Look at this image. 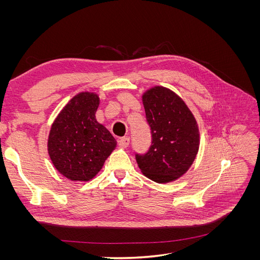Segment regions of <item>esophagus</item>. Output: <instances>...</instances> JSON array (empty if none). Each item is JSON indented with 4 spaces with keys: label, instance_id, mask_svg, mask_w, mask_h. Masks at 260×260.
<instances>
[{
    "label": "esophagus",
    "instance_id": "esophagus-1",
    "mask_svg": "<svg viewBox=\"0 0 260 260\" xmlns=\"http://www.w3.org/2000/svg\"><path fill=\"white\" fill-rule=\"evenodd\" d=\"M129 142H130L129 138H121V139H119V141H118V145L122 148H125V147H128Z\"/></svg>",
    "mask_w": 260,
    "mask_h": 260
}]
</instances>
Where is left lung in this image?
Returning <instances> with one entry per match:
<instances>
[{"label": "left lung", "instance_id": "left-lung-1", "mask_svg": "<svg viewBox=\"0 0 260 260\" xmlns=\"http://www.w3.org/2000/svg\"><path fill=\"white\" fill-rule=\"evenodd\" d=\"M152 145L136 159L142 174L157 183L172 182L190 169L200 148L194 115L177 93L155 85L142 94Z\"/></svg>", "mask_w": 260, "mask_h": 260}]
</instances>
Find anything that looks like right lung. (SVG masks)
Here are the masks:
<instances>
[{
  "label": "right lung",
  "mask_w": 260,
  "mask_h": 260,
  "mask_svg": "<svg viewBox=\"0 0 260 260\" xmlns=\"http://www.w3.org/2000/svg\"><path fill=\"white\" fill-rule=\"evenodd\" d=\"M99 94H76L51 125L48 152L54 167L72 181L88 182L103 168L117 142L96 120Z\"/></svg>",
  "instance_id": "1"
}]
</instances>
